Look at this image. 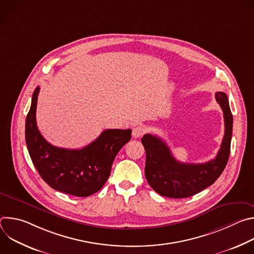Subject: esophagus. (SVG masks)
I'll return each instance as SVG.
<instances>
[{
    "instance_id": "esophagus-1",
    "label": "esophagus",
    "mask_w": 254,
    "mask_h": 254,
    "mask_svg": "<svg viewBox=\"0 0 254 254\" xmlns=\"http://www.w3.org/2000/svg\"><path fill=\"white\" fill-rule=\"evenodd\" d=\"M144 132H146V127H144L143 126L138 125V126H135V127H132V132H131V134H132L133 137L136 138V137L141 136Z\"/></svg>"
}]
</instances>
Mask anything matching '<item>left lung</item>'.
I'll return each instance as SVG.
<instances>
[{"mask_svg": "<svg viewBox=\"0 0 254 254\" xmlns=\"http://www.w3.org/2000/svg\"><path fill=\"white\" fill-rule=\"evenodd\" d=\"M216 101L223 111L225 132L216 158L203 164H185L177 161L167 143L150 133L141 137L146 150V175L149 185L160 195L169 198H188L211 186L224 171L230 154L233 117L228 97L216 92Z\"/></svg>", "mask_w": 254, "mask_h": 254, "instance_id": "1", "label": "left lung"}]
</instances>
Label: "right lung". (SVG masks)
Here are the masks:
<instances>
[{
  "instance_id": "add662e5",
  "label": "right lung",
  "mask_w": 254,
  "mask_h": 254,
  "mask_svg": "<svg viewBox=\"0 0 254 254\" xmlns=\"http://www.w3.org/2000/svg\"><path fill=\"white\" fill-rule=\"evenodd\" d=\"M40 87L32 96L27 115L25 137L29 155L41 178L54 190L77 197H88L106 183L116 156L131 137V129H105L88 146L68 150L52 146L36 124Z\"/></svg>"
}]
</instances>
